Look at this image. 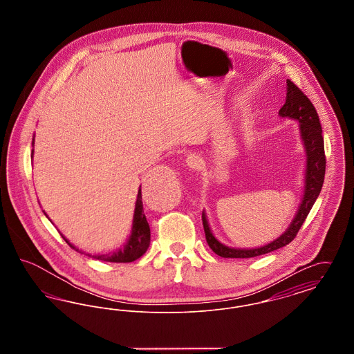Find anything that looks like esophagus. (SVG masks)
Returning a JSON list of instances; mask_svg holds the SVG:
<instances>
[{"mask_svg": "<svg viewBox=\"0 0 354 354\" xmlns=\"http://www.w3.org/2000/svg\"><path fill=\"white\" fill-rule=\"evenodd\" d=\"M185 163H187V166L189 169L196 171V169H201V166H202V158L199 155H196V153H191V155L187 156Z\"/></svg>", "mask_w": 354, "mask_h": 354, "instance_id": "esophagus-1", "label": "esophagus"}]
</instances>
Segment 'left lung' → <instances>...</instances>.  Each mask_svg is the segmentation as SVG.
<instances>
[{
    "label": "left lung",
    "instance_id": "left-lung-1",
    "mask_svg": "<svg viewBox=\"0 0 354 354\" xmlns=\"http://www.w3.org/2000/svg\"><path fill=\"white\" fill-rule=\"evenodd\" d=\"M279 117L299 122V134L305 152L303 199L299 205V209L295 218L290 221L289 227L281 235L268 244L256 248H234L223 244L216 239V236L214 235L207 219V214L203 211L202 220L205 240L209 248L221 257L248 259L286 247V244H289L296 237L309 211L312 209L313 204L320 195L326 163L320 119L312 102L309 101L303 91L289 80L286 81V103L279 110Z\"/></svg>",
    "mask_w": 354,
    "mask_h": 354
}]
</instances>
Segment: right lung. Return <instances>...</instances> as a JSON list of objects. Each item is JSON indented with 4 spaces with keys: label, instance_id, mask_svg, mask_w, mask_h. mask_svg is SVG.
I'll return each mask as SVG.
<instances>
[{
    "label": "right lung",
    "instance_id": "1",
    "mask_svg": "<svg viewBox=\"0 0 354 354\" xmlns=\"http://www.w3.org/2000/svg\"><path fill=\"white\" fill-rule=\"evenodd\" d=\"M32 146H34V138L32 140ZM33 153L34 150H32V158H33ZM44 214L49 219V216L46 215L45 211H44ZM61 236L65 239V241L73 250H75L77 252L84 253L80 251L75 245H73L62 234H61ZM150 236H151L150 225H149V221L146 219V214H145V209H143V202H142V189L139 187L136 202H135L133 225H131V232H130L129 239L126 240L123 247L119 248L117 251L104 253V254H101V253L93 254V257L97 259V260L110 261V263H131V261H135L136 259H139L143 253L147 251V248L150 247ZM86 254H88V253H86Z\"/></svg>",
    "mask_w": 354,
    "mask_h": 354
}]
</instances>
